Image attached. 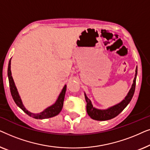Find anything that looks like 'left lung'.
Returning a JSON list of instances; mask_svg holds the SVG:
<instances>
[{"label": "left lung", "instance_id": "8db88e82", "mask_svg": "<svg viewBox=\"0 0 150 150\" xmlns=\"http://www.w3.org/2000/svg\"><path fill=\"white\" fill-rule=\"evenodd\" d=\"M137 76V66L136 67V70H135V76L134 80H133L132 87H131L130 89L129 90L127 96L120 103L110 106V107H108V108H106V109H99V108L94 107L91 103V101L88 98L86 93H85V98L86 102H87V112L90 117L97 121H106L111 120V119L117 116L128 106V104L130 103L131 100H132L134 93L135 86H136Z\"/></svg>", "mask_w": 150, "mask_h": 150}]
</instances>
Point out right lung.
Instances as JSON below:
<instances>
[{
  "instance_id": "add662e5",
  "label": "right lung",
  "mask_w": 150,
  "mask_h": 150,
  "mask_svg": "<svg viewBox=\"0 0 150 150\" xmlns=\"http://www.w3.org/2000/svg\"><path fill=\"white\" fill-rule=\"evenodd\" d=\"M11 59L9 61V65H8V69H7V75L8 79H9V87L10 91H11V93L12 96V98L17 104L18 107H20L23 111L35 119H38V120H43V119H47L52 117L58 115L59 112L61 111L63 105V101H64L65 92H66V88L67 86L65 85L63 87L62 91L59 94L58 98H57L56 102L52 105L48 106L46 108L43 110L42 112H39V113H33V112L28 111L26 110V108L24 107L23 103L21 100V98L18 93L17 88L14 83V81L13 79V77L11 76Z\"/></svg>"
}]
</instances>
